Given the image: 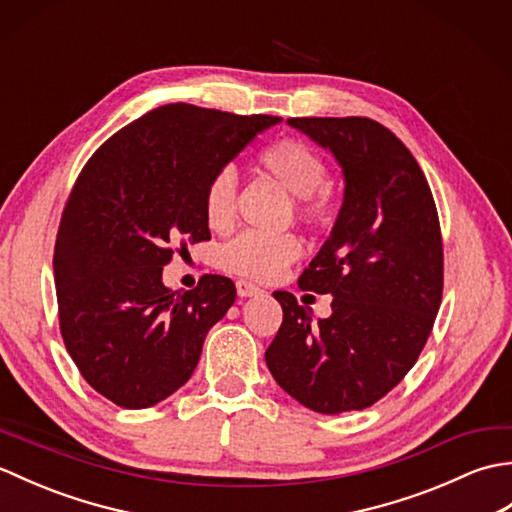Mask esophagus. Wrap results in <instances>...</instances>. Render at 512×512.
Wrapping results in <instances>:
<instances>
[{"instance_id": "34e87169", "label": "esophagus", "mask_w": 512, "mask_h": 512, "mask_svg": "<svg viewBox=\"0 0 512 512\" xmlns=\"http://www.w3.org/2000/svg\"><path fill=\"white\" fill-rule=\"evenodd\" d=\"M235 288H237V295L242 297V299L255 297V295H259V292H262V288L255 286V284H250V281H244V279H239L237 284H235Z\"/></svg>"}]
</instances>
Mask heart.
<instances>
[{"label":"heart","instance_id":"obj_1","mask_svg":"<svg viewBox=\"0 0 512 512\" xmlns=\"http://www.w3.org/2000/svg\"><path fill=\"white\" fill-rule=\"evenodd\" d=\"M259 169L273 178L281 189L295 198L299 220L310 226H328L334 217L330 191L323 187L328 167L310 145L295 138H284L270 145L259 156ZM204 215L213 231H226L237 215V176L224 167L206 184ZM301 255V242L290 233L264 235L246 231L220 250V266L226 273L270 281L284 273Z\"/></svg>","mask_w":512,"mask_h":512}]
</instances>
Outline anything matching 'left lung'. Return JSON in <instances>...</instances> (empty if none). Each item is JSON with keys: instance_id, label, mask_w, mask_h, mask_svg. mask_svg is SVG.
Wrapping results in <instances>:
<instances>
[{"instance_id": "obj_1", "label": "left lung", "mask_w": 512, "mask_h": 512, "mask_svg": "<svg viewBox=\"0 0 512 512\" xmlns=\"http://www.w3.org/2000/svg\"><path fill=\"white\" fill-rule=\"evenodd\" d=\"M343 171V204L330 237L299 277L332 295L312 319L290 292L273 297L284 323L266 350L279 387L317 413L372 407L427 343L442 299L436 202L411 151L372 118H288Z\"/></svg>"}]
</instances>
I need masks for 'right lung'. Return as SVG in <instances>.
<instances>
[{
	"label": "right lung",
	"instance_id": "right-lung-1",
	"mask_svg": "<svg viewBox=\"0 0 512 512\" xmlns=\"http://www.w3.org/2000/svg\"><path fill=\"white\" fill-rule=\"evenodd\" d=\"M279 116L162 105L96 149L63 209L54 246L63 343L83 378L125 409L169 398L191 378L235 284L204 275L171 292L173 246L209 239L206 184Z\"/></svg>",
	"mask_w": 512,
	"mask_h": 512
}]
</instances>
